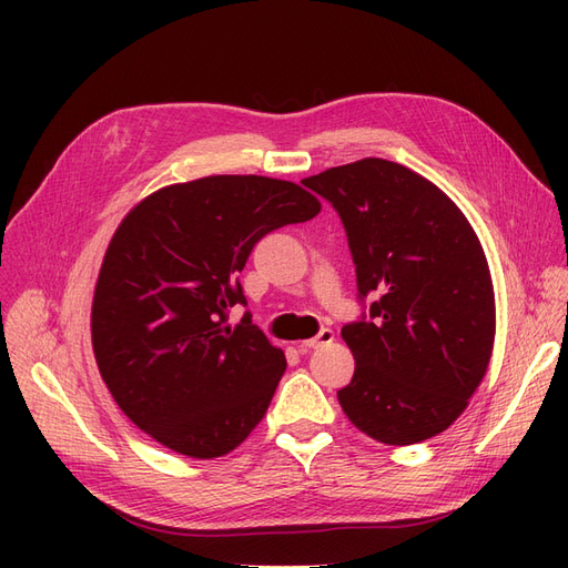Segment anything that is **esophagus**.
Segmentation results:
<instances>
[{
  "instance_id": "1",
  "label": "esophagus",
  "mask_w": 568,
  "mask_h": 568,
  "mask_svg": "<svg viewBox=\"0 0 568 568\" xmlns=\"http://www.w3.org/2000/svg\"><path fill=\"white\" fill-rule=\"evenodd\" d=\"M334 341V332L332 329H322L317 336L307 338V341H301V351H313V348H322V346H329V343Z\"/></svg>"
}]
</instances>
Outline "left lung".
Listing matches in <instances>:
<instances>
[{"mask_svg":"<svg viewBox=\"0 0 568 568\" xmlns=\"http://www.w3.org/2000/svg\"><path fill=\"white\" fill-rule=\"evenodd\" d=\"M303 184L348 236L363 315L343 324L355 357L338 390L369 438L412 445L445 432L484 379L495 301L484 248L457 205L409 168L363 159Z\"/></svg>","mask_w":568,"mask_h":568,"instance_id":"8db88e82","label":"left lung"}]
</instances>
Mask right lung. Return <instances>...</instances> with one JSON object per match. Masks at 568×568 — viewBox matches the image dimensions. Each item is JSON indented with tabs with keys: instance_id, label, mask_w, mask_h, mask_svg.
<instances>
[{
	"instance_id": "right-lung-1",
	"label": "right lung",
	"mask_w": 568,
	"mask_h": 568,
	"mask_svg": "<svg viewBox=\"0 0 568 568\" xmlns=\"http://www.w3.org/2000/svg\"><path fill=\"white\" fill-rule=\"evenodd\" d=\"M294 182L213 175L144 199L113 234L92 303V346L113 400L144 434L196 459L227 455L263 419L286 359L246 311L253 246L313 220Z\"/></svg>"
}]
</instances>
